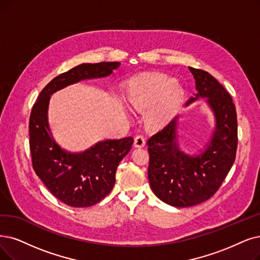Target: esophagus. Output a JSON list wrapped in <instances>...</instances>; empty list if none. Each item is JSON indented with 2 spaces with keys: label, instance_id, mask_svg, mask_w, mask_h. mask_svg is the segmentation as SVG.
I'll return each mask as SVG.
<instances>
[{
  "label": "esophagus",
  "instance_id": "esophagus-1",
  "mask_svg": "<svg viewBox=\"0 0 260 260\" xmlns=\"http://www.w3.org/2000/svg\"><path fill=\"white\" fill-rule=\"evenodd\" d=\"M145 144H146V141H145V138L143 136H137L136 139H134V146L138 148L144 147Z\"/></svg>",
  "mask_w": 260,
  "mask_h": 260
}]
</instances>
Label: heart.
I'll return each mask as SVG.
<instances>
[{"label": "heart", "instance_id": "heart-1", "mask_svg": "<svg viewBox=\"0 0 260 260\" xmlns=\"http://www.w3.org/2000/svg\"><path fill=\"white\" fill-rule=\"evenodd\" d=\"M184 90L173 77L153 74L133 80L124 91L127 105L144 112L145 120L152 127L168 124L179 111Z\"/></svg>", "mask_w": 260, "mask_h": 260}]
</instances>
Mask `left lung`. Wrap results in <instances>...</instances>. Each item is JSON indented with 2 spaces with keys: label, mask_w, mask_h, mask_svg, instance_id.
<instances>
[{
  "label": "left lung",
  "mask_w": 260,
  "mask_h": 260,
  "mask_svg": "<svg viewBox=\"0 0 260 260\" xmlns=\"http://www.w3.org/2000/svg\"><path fill=\"white\" fill-rule=\"evenodd\" d=\"M197 94L185 106L205 98L214 116L213 133L204 150L191 155L179 148L178 118L152 136L148 144V179L152 192L174 207H192L219 190L235 162L237 113L232 96L207 71L189 67Z\"/></svg>",
  "instance_id": "left-lung-1"
}]
</instances>
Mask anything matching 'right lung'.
<instances>
[{"instance_id": "right-lung-1", "label": "right lung", "mask_w": 260, "mask_h": 260, "mask_svg": "<svg viewBox=\"0 0 260 260\" xmlns=\"http://www.w3.org/2000/svg\"><path fill=\"white\" fill-rule=\"evenodd\" d=\"M118 61L81 64L54 78L41 90L29 116V149L36 175L64 204L94 206L112 191L119 162L131 150L133 138L105 140L82 151L70 152L54 140L48 120L51 95L82 80L105 78Z\"/></svg>"}]
</instances>
